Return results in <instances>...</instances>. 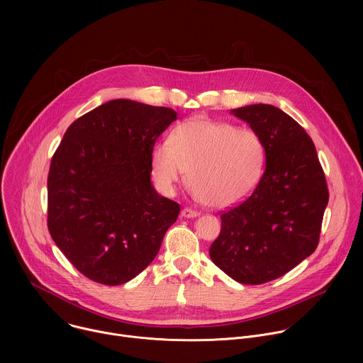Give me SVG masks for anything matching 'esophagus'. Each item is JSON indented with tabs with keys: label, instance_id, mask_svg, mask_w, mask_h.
<instances>
[{
	"label": "esophagus",
	"instance_id": "obj_1",
	"mask_svg": "<svg viewBox=\"0 0 363 363\" xmlns=\"http://www.w3.org/2000/svg\"><path fill=\"white\" fill-rule=\"evenodd\" d=\"M181 214H182V217H185V218H194V217L198 216V211H195V210H192V208H184V210L181 211Z\"/></svg>",
	"mask_w": 363,
	"mask_h": 363
}]
</instances>
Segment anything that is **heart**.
<instances>
[{
    "mask_svg": "<svg viewBox=\"0 0 363 363\" xmlns=\"http://www.w3.org/2000/svg\"><path fill=\"white\" fill-rule=\"evenodd\" d=\"M264 164L266 149L257 132L203 116L182 122L171 140L158 142L150 155L152 175L164 192L171 194L188 172L196 196L216 208L250 196L263 177Z\"/></svg>",
    "mask_w": 363,
    "mask_h": 363,
    "instance_id": "b5f03b06",
    "label": "heart"
}]
</instances>
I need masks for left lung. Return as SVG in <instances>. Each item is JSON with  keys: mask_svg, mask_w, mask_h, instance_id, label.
<instances>
[{"mask_svg": "<svg viewBox=\"0 0 363 363\" xmlns=\"http://www.w3.org/2000/svg\"><path fill=\"white\" fill-rule=\"evenodd\" d=\"M231 113L263 139L266 171L250 196L221 214L210 257L233 280L263 284L313 254L329 191L313 140L291 116L264 103Z\"/></svg>", "mask_w": 363, "mask_h": 363, "instance_id": "left-lung-1", "label": "left lung"}]
</instances>
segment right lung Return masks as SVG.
<instances>
[{
  "label": "right lung",
  "mask_w": 363,
  "mask_h": 363,
  "mask_svg": "<svg viewBox=\"0 0 363 363\" xmlns=\"http://www.w3.org/2000/svg\"><path fill=\"white\" fill-rule=\"evenodd\" d=\"M177 121L169 108L116 99L74 121L51 158L47 225L87 279L119 286L157 257L179 203L150 184V155Z\"/></svg>",
  "instance_id": "add662e5"
}]
</instances>
